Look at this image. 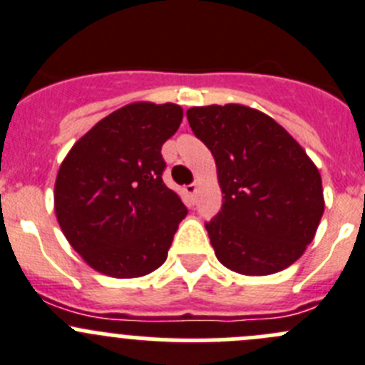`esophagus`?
<instances>
[{
	"mask_svg": "<svg viewBox=\"0 0 365 365\" xmlns=\"http://www.w3.org/2000/svg\"><path fill=\"white\" fill-rule=\"evenodd\" d=\"M185 193L190 197V199H195V195H197V185H188V186H185Z\"/></svg>",
	"mask_w": 365,
	"mask_h": 365,
	"instance_id": "esophagus-1",
	"label": "esophagus"
}]
</instances>
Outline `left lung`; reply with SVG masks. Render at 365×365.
<instances>
[{"label": "left lung", "mask_w": 365, "mask_h": 365, "mask_svg": "<svg viewBox=\"0 0 365 365\" xmlns=\"http://www.w3.org/2000/svg\"><path fill=\"white\" fill-rule=\"evenodd\" d=\"M215 158L222 211L206 224L218 262L244 276H269L301 258L324 213L322 179L279 123L242 103L186 110Z\"/></svg>", "instance_id": "8db88e82"}]
</instances>
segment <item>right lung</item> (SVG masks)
<instances>
[{
	"label": "right lung",
	"instance_id": "1",
	"mask_svg": "<svg viewBox=\"0 0 365 365\" xmlns=\"http://www.w3.org/2000/svg\"><path fill=\"white\" fill-rule=\"evenodd\" d=\"M182 107L134 102L102 118L61 163L53 207L66 240L96 272L141 277L165 263L188 210L161 175Z\"/></svg>",
	"mask_w": 365,
	"mask_h": 365
}]
</instances>
